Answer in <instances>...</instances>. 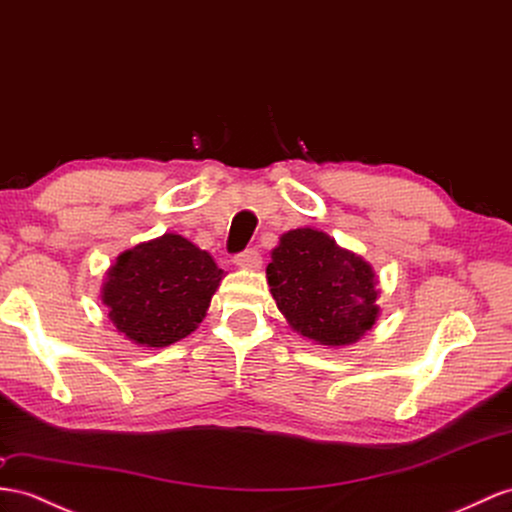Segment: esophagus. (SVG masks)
I'll list each match as a JSON object with an SVG mask.
<instances>
[{
    "mask_svg": "<svg viewBox=\"0 0 512 512\" xmlns=\"http://www.w3.org/2000/svg\"><path fill=\"white\" fill-rule=\"evenodd\" d=\"M233 261H235V266L246 268V270H255V268L261 266V257H259V253L255 251V248H246V251L235 255Z\"/></svg>",
    "mask_w": 512,
    "mask_h": 512,
    "instance_id": "1",
    "label": "esophagus"
}]
</instances>
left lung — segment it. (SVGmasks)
<instances>
[{
    "mask_svg": "<svg viewBox=\"0 0 512 512\" xmlns=\"http://www.w3.org/2000/svg\"><path fill=\"white\" fill-rule=\"evenodd\" d=\"M266 277L292 329L322 346L355 344L378 318L372 266L318 229L283 233Z\"/></svg>",
    "mask_w": 512,
    "mask_h": 512,
    "instance_id": "left-lung-1",
    "label": "left lung"
}]
</instances>
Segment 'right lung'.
I'll return each instance as SVG.
<instances>
[{"label": "right lung", "instance_id": "1", "mask_svg": "<svg viewBox=\"0 0 512 512\" xmlns=\"http://www.w3.org/2000/svg\"><path fill=\"white\" fill-rule=\"evenodd\" d=\"M222 274L207 251L164 233L116 257L101 300L116 331L138 346L164 348L203 322Z\"/></svg>", "mask_w": 512, "mask_h": 512}]
</instances>
